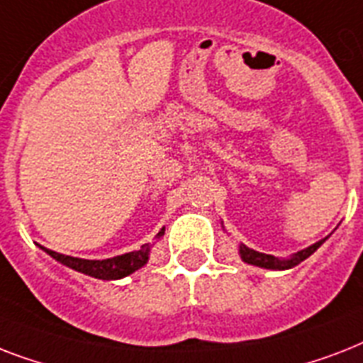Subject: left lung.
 I'll return each mask as SVG.
<instances>
[{"label":"left lung","mask_w":363,"mask_h":363,"mask_svg":"<svg viewBox=\"0 0 363 363\" xmlns=\"http://www.w3.org/2000/svg\"><path fill=\"white\" fill-rule=\"evenodd\" d=\"M328 238L320 239V241H316L315 245H311V247L303 248V250H298L296 254H292L290 258H275V256H271V254H264L258 252V250H254V248H248L247 245H242L239 242V256L245 264L248 265H256V267H262V269H273V271H284V269H292L294 265L301 264L303 259H307L311 254L315 252L316 248L320 247L322 242L326 241Z\"/></svg>","instance_id":"left-lung-1"}]
</instances>
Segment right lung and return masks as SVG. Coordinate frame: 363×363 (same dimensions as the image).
<instances>
[{
    "label": "right lung",
    "mask_w": 363,
    "mask_h": 363,
    "mask_svg": "<svg viewBox=\"0 0 363 363\" xmlns=\"http://www.w3.org/2000/svg\"><path fill=\"white\" fill-rule=\"evenodd\" d=\"M164 232L165 228H162L158 235H156V239L164 238ZM39 248L45 250L48 256H52L56 262L64 264L65 267H71V269L84 273L88 277H94V279H101V281H116V279H124V277L135 273L137 269H141L143 265H147L148 258H150V248H152V245L147 242L139 250L122 254V256H115V258L109 259L73 258V256H65V254L48 250V248L41 247V245H39Z\"/></svg>",
    "instance_id": "add662e5"
}]
</instances>
